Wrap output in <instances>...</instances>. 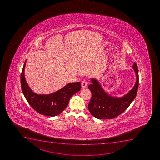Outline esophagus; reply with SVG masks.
<instances>
[{"mask_svg": "<svg viewBox=\"0 0 160 160\" xmlns=\"http://www.w3.org/2000/svg\"><path fill=\"white\" fill-rule=\"evenodd\" d=\"M87 85V83L86 80H83V81H82V82H81V86H82V87L86 88Z\"/></svg>", "mask_w": 160, "mask_h": 160, "instance_id": "obj_1", "label": "esophagus"}]
</instances>
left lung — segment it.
<instances>
[{"label":"left lung","mask_w":160,"mask_h":160,"mask_svg":"<svg viewBox=\"0 0 160 160\" xmlns=\"http://www.w3.org/2000/svg\"><path fill=\"white\" fill-rule=\"evenodd\" d=\"M132 68L136 75V82L132 89L122 98L111 97L104 91L98 81L91 79L92 83L88 88L92 97L88 109L94 117L100 119H111L122 114L129 107L136 97L139 86L138 66L136 62Z\"/></svg>","instance_id":"1"}]
</instances>
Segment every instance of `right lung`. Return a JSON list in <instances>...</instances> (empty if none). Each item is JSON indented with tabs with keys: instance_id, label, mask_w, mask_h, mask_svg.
I'll return each instance as SVG.
<instances>
[{
	"instance_id": "obj_1",
	"label": "right lung",
	"mask_w": 160,
	"mask_h": 160,
	"mask_svg": "<svg viewBox=\"0 0 160 160\" xmlns=\"http://www.w3.org/2000/svg\"><path fill=\"white\" fill-rule=\"evenodd\" d=\"M25 60L21 74V85L22 92L30 106L37 112L43 115H58L68 106L69 100L81 88L80 82L67 84L59 90L49 94H38L29 87L24 77Z\"/></svg>"
}]
</instances>
